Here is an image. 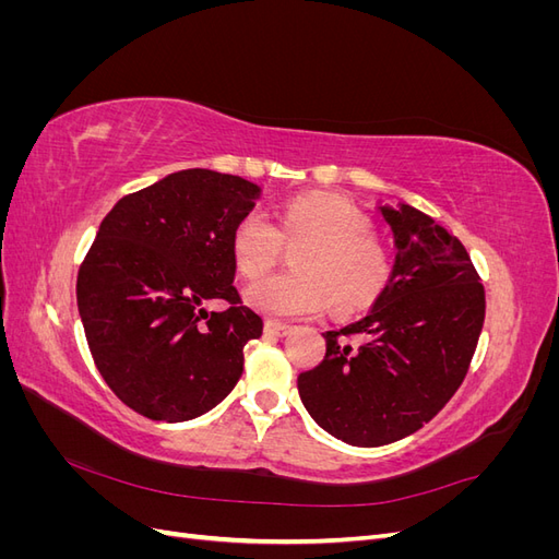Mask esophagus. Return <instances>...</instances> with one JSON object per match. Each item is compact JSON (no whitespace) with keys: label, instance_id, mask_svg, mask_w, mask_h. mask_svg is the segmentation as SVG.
<instances>
[{"label":"esophagus","instance_id":"34e87169","mask_svg":"<svg viewBox=\"0 0 559 559\" xmlns=\"http://www.w3.org/2000/svg\"><path fill=\"white\" fill-rule=\"evenodd\" d=\"M265 333L267 335H286V333H292V326L289 324H282V321L267 319L265 321Z\"/></svg>","mask_w":559,"mask_h":559}]
</instances>
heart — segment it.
Listing matches in <instances>:
<instances>
[{
	"mask_svg": "<svg viewBox=\"0 0 559 559\" xmlns=\"http://www.w3.org/2000/svg\"><path fill=\"white\" fill-rule=\"evenodd\" d=\"M366 212L331 193L289 200L275 226L261 212H247L230 235L235 267L249 280L265 275L294 249L292 273L259 280L247 302L270 317H310L329 302L349 314L368 308L394 275V253L370 230Z\"/></svg>",
	"mask_w": 559,
	"mask_h": 559,
	"instance_id": "1",
	"label": "heart"
}]
</instances>
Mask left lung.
<instances>
[{"label": "left lung", "instance_id": "left-lung-1", "mask_svg": "<svg viewBox=\"0 0 559 559\" xmlns=\"http://www.w3.org/2000/svg\"><path fill=\"white\" fill-rule=\"evenodd\" d=\"M394 275L373 310L326 331V357L298 376L321 429L359 448L415 433L464 382L485 321V289L464 245L411 205L382 207Z\"/></svg>", "mask_w": 559, "mask_h": 559}]
</instances>
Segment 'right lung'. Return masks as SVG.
<instances>
[{"mask_svg": "<svg viewBox=\"0 0 559 559\" xmlns=\"http://www.w3.org/2000/svg\"><path fill=\"white\" fill-rule=\"evenodd\" d=\"M257 195V183L195 167L128 193L99 224L79 314L99 376L134 413L186 421L238 384L263 319L233 286L230 235ZM207 299L229 308L207 313Z\"/></svg>", "mask_w": 559, "mask_h": 559, "instance_id": "obj_1", "label": "right lung"}]
</instances>
